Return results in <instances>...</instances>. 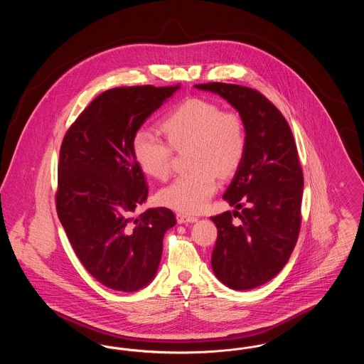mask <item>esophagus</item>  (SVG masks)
<instances>
[{"label": "esophagus", "instance_id": "esophagus-1", "mask_svg": "<svg viewBox=\"0 0 364 364\" xmlns=\"http://www.w3.org/2000/svg\"><path fill=\"white\" fill-rule=\"evenodd\" d=\"M176 217H177V223H178V224H192V223H196V221H198L196 217L187 215V214H183V213H178Z\"/></svg>", "mask_w": 364, "mask_h": 364}]
</instances>
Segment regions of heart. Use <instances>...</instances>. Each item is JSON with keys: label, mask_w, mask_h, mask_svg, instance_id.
I'll use <instances>...</instances> for the list:
<instances>
[{"label": "heart", "mask_w": 364, "mask_h": 364, "mask_svg": "<svg viewBox=\"0 0 364 364\" xmlns=\"http://www.w3.org/2000/svg\"><path fill=\"white\" fill-rule=\"evenodd\" d=\"M162 131L176 150L191 146V166L195 171L180 174L159 192V199L178 211L199 213L218 190L217 172L229 176L242 162L245 151L242 119L211 101L191 98L165 119ZM170 146L149 129H139L132 139V153L139 168L156 180H166L171 173Z\"/></svg>", "instance_id": "b5f03b06"}]
</instances>
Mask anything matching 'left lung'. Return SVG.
<instances>
[{"mask_svg":"<svg viewBox=\"0 0 364 364\" xmlns=\"http://www.w3.org/2000/svg\"><path fill=\"white\" fill-rule=\"evenodd\" d=\"M195 88L224 98L244 124V156L223 196L235 210L210 217L218 229L211 267L230 289H254L277 276L297 242L303 172L294 135L277 107L257 90L226 83ZM232 215L242 223L233 225Z\"/></svg>","mask_w":364,"mask_h":364,"instance_id":"1","label":"left lung"}]
</instances>
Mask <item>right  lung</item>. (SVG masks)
I'll return each mask as SVG.
<instances>
[{"instance_id":"right-lung-1","label":"right lung","mask_w":364,"mask_h":364,"mask_svg":"<svg viewBox=\"0 0 364 364\" xmlns=\"http://www.w3.org/2000/svg\"><path fill=\"white\" fill-rule=\"evenodd\" d=\"M178 88L107 90L87 106L61 144L60 223L87 272L114 291L135 292L154 279L164 236L176 225L166 208L132 215L149 195L132 139Z\"/></svg>"}]
</instances>
